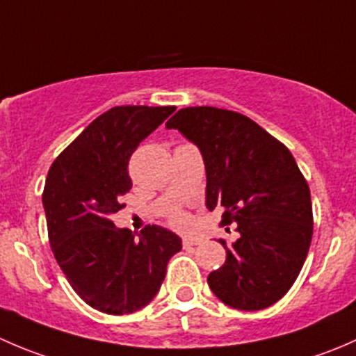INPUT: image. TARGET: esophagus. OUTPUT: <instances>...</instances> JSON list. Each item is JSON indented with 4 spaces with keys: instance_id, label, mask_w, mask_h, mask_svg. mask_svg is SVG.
Returning a JSON list of instances; mask_svg holds the SVG:
<instances>
[{
    "instance_id": "1",
    "label": "esophagus",
    "mask_w": 356,
    "mask_h": 356,
    "mask_svg": "<svg viewBox=\"0 0 356 356\" xmlns=\"http://www.w3.org/2000/svg\"><path fill=\"white\" fill-rule=\"evenodd\" d=\"M201 241H203V239H201V238H184V239H182V246H184V248H191V246L200 245Z\"/></svg>"
}]
</instances>
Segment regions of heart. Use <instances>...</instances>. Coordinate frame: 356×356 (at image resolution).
<instances>
[{
    "label": "heart",
    "instance_id": "obj_1",
    "mask_svg": "<svg viewBox=\"0 0 356 356\" xmlns=\"http://www.w3.org/2000/svg\"><path fill=\"white\" fill-rule=\"evenodd\" d=\"M168 220L175 227H188L189 225V217L186 213H182L181 210H172L170 215H168Z\"/></svg>",
    "mask_w": 356,
    "mask_h": 356
}]
</instances>
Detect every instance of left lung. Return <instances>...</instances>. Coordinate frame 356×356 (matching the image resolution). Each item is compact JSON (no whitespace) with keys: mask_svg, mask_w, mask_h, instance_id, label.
Segmentation results:
<instances>
[{"mask_svg":"<svg viewBox=\"0 0 356 356\" xmlns=\"http://www.w3.org/2000/svg\"><path fill=\"white\" fill-rule=\"evenodd\" d=\"M167 129L195 143L207 168V208L238 225L227 258L208 275L215 296L238 310H261L296 281L312 243L310 188L281 141L238 111L179 110Z\"/></svg>","mask_w":356,"mask_h":356,"instance_id":"1","label":"left lung"}]
</instances>
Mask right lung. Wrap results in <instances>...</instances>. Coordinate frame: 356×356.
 <instances>
[{
  "label": "right lung",
  "mask_w": 356,
  "mask_h": 356,
  "mask_svg": "<svg viewBox=\"0 0 356 356\" xmlns=\"http://www.w3.org/2000/svg\"><path fill=\"white\" fill-rule=\"evenodd\" d=\"M175 106H115L91 122L56 156L42 207L51 251L72 289L96 310L124 315L155 298L182 241L160 225L138 234L110 217L132 188L129 160Z\"/></svg>",
  "instance_id": "obj_1"
}]
</instances>
